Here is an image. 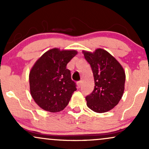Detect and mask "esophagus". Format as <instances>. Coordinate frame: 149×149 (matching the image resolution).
<instances>
[{
	"label": "esophagus",
	"instance_id": "34e87169",
	"mask_svg": "<svg viewBox=\"0 0 149 149\" xmlns=\"http://www.w3.org/2000/svg\"><path fill=\"white\" fill-rule=\"evenodd\" d=\"M77 85H78V88H80V87L82 86V81H81V80H80V81H78V83H77Z\"/></svg>",
	"mask_w": 149,
	"mask_h": 149
}]
</instances>
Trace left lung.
Instances as JSON below:
<instances>
[{"label":"left lung","mask_w":149,"mask_h":149,"mask_svg":"<svg viewBox=\"0 0 149 149\" xmlns=\"http://www.w3.org/2000/svg\"><path fill=\"white\" fill-rule=\"evenodd\" d=\"M83 53L95 79L94 90L85 97L87 106L97 113L109 111L118 104L123 95L125 82L123 68L103 49Z\"/></svg>","instance_id":"1"}]
</instances>
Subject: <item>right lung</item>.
Segmentation results:
<instances>
[{
    "label": "right lung",
    "mask_w": 149,
    "mask_h": 149,
    "mask_svg": "<svg viewBox=\"0 0 149 149\" xmlns=\"http://www.w3.org/2000/svg\"><path fill=\"white\" fill-rule=\"evenodd\" d=\"M77 54L76 50L47 51L38 59L29 73L31 95L40 108L59 112L69 104L76 84L66 65Z\"/></svg>",
    "instance_id": "add662e5"
}]
</instances>
